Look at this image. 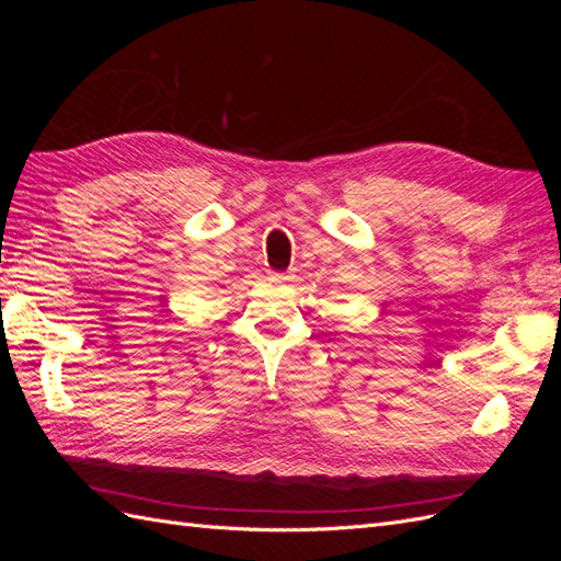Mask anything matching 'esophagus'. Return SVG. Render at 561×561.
Instances as JSON below:
<instances>
[{
  "label": "esophagus",
  "mask_w": 561,
  "mask_h": 561,
  "mask_svg": "<svg viewBox=\"0 0 561 561\" xmlns=\"http://www.w3.org/2000/svg\"><path fill=\"white\" fill-rule=\"evenodd\" d=\"M271 278H274L276 283H285L290 276H287V274H271Z\"/></svg>",
  "instance_id": "1"
}]
</instances>
